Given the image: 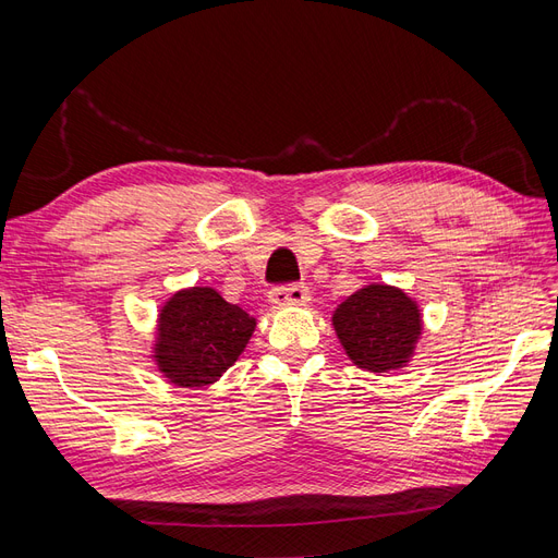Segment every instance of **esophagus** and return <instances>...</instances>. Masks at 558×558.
Instances as JSON below:
<instances>
[{
  "label": "esophagus",
  "mask_w": 558,
  "mask_h": 558,
  "mask_svg": "<svg viewBox=\"0 0 558 558\" xmlns=\"http://www.w3.org/2000/svg\"><path fill=\"white\" fill-rule=\"evenodd\" d=\"M310 300V291L305 283H289V286H275L269 291V302L275 307H289V305H305Z\"/></svg>",
  "instance_id": "1"
}]
</instances>
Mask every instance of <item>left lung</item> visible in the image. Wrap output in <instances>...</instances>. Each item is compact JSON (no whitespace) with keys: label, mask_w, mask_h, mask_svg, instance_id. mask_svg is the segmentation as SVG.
<instances>
[{"label":"left lung","mask_w":558,"mask_h":558,"mask_svg":"<svg viewBox=\"0 0 558 558\" xmlns=\"http://www.w3.org/2000/svg\"><path fill=\"white\" fill-rule=\"evenodd\" d=\"M332 326L353 363L369 373H388L412 359L421 312L400 289L373 283L335 310Z\"/></svg>","instance_id":"1"}]
</instances>
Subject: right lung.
<instances>
[{
	"instance_id": "add662e5",
	"label": "right lung",
	"mask_w": 558,
	"mask_h": 558,
	"mask_svg": "<svg viewBox=\"0 0 558 558\" xmlns=\"http://www.w3.org/2000/svg\"><path fill=\"white\" fill-rule=\"evenodd\" d=\"M256 318L230 305L214 289L174 293L160 310L156 363L177 386H207L240 359Z\"/></svg>"
}]
</instances>
